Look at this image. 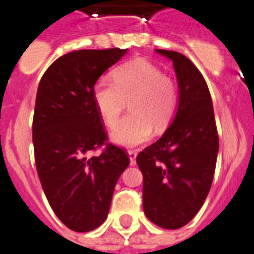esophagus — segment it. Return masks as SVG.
<instances>
[{
	"instance_id": "34e87169",
	"label": "esophagus",
	"mask_w": 254,
	"mask_h": 254,
	"mask_svg": "<svg viewBox=\"0 0 254 254\" xmlns=\"http://www.w3.org/2000/svg\"><path fill=\"white\" fill-rule=\"evenodd\" d=\"M136 151H133V149H129L128 151V156H129V163H131V164H135V163H136Z\"/></svg>"
}]
</instances>
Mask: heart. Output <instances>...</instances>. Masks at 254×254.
<instances>
[{
    "mask_svg": "<svg viewBox=\"0 0 254 254\" xmlns=\"http://www.w3.org/2000/svg\"><path fill=\"white\" fill-rule=\"evenodd\" d=\"M113 79L98 80L92 88V99L109 126L117 123L129 100L132 114L115 126V143L135 147L151 139L154 127L163 131L170 125L178 107V87L156 64L136 58L118 66Z\"/></svg>",
    "mask_w": 254,
    "mask_h": 254,
    "instance_id": "1",
    "label": "heart"
}]
</instances>
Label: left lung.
<instances>
[{"instance_id": "left-lung-1", "label": "left lung", "mask_w": 254, "mask_h": 254, "mask_svg": "<svg viewBox=\"0 0 254 254\" xmlns=\"http://www.w3.org/2000/svg\"><path fill=\"white\" fill-rule=\"evenodd\" d=\"M156 52L174 62L179 107L164 135L136 156L143 174V209L149 221L179 229L200 211L211 190L219 133L207 82L178 52Z\"/></svg>"}]
</instances>
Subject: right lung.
<instances>
[{
	"mask_svg": "<svg viewBox=\"0 0 254 254\" xmlns=\"http://www.w3.org/2000/svg\"><path fill=\"white\" fill-rule=\"evenodd\" d=\"M127 49L75 50L54 61L39 82L33 118L38 178L57 217L71 231L90 232L109 215L114 188L129 164L109 143L92 88ZM102 149L99 155L89 154Z\"/></svg>",
	"mask_w": 254,
	"mask_h": 254,
	"instance_id": "1",
	"label": "right lung"
}]
</instances>
